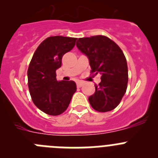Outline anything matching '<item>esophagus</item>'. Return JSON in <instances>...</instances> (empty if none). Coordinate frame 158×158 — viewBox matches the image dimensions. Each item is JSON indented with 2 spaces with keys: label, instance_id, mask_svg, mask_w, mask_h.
I'll return each mask as SVG.
<instances>
[{
  "label": "esophagus",
  "instance_id": "esophagus-1",
  "mask_svg": "<svg viewBox=\"0 0 158 158\" xmlns=\"http://www.w3.org/2000/svg\"><path fill=\"white\" fill-rule=\"evenodd\" d=\"M82 85H83V82H81V81L77 82V86L78 88H81Z\"/></svg>",
  "mask_w": 158,
  "mask_h": 158
}]
</instances>
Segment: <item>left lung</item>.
<instances>
[{"label": "left lung", "instance_id": "left-lung-1", "mask_svg": "<svg viewBox=\"0 0 158 158\" xmlns=\"http://www.w3.org/2000/svg\"><path fill=\"white\" fill-rule=\"evenodd\" d=\"M77 47L88 57L91 72L101 75L95 85V93L89 97L93 109L100 112L113 110L119 104L127 91V63L120 47L104 35L80 38Z\"/></svg>", "mask_w": 158, "mask_h": 158}]
</instances>
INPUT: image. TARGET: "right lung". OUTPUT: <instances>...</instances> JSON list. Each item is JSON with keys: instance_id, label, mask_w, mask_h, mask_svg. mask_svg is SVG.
Returning <instances> with one entry per match:
<instances>
[{"instance_id": "obj_1", "label": "right lung", "mask_w": 158, "mask_h": 158, "mask_svg": "<svg viewBox=\"0 0 158 158\" xmlns=\"http://www.w3.org/2000/svg\"><path fill=\"white\" fill-rule=\"evenodd\" d=\"M77 39L51 36L40 43L29 64L27 81L35 105L50 115L63 113L77 91L73 81H57L56 70L65 53L75 46Z\"/></svg>"}]
</instances>
